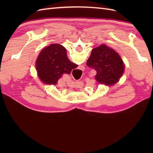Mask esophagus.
<instances>
[{
	"instance_id": "1",
	"label": "esophagus",
	"mask_w": 153,
	"mask_h": 153,
	"mask_svg": "<svg viewBox=\"0 0 153 153\" xmlns=\"http://www.w3.org/2000/svg\"><path fill=\"white\" fill-rule=\"evenodd\" d=\"M79 69L80 70H82V71H84V70H85V66H83V65H82V66H79Z\"/></svg>"
}]
</instances>
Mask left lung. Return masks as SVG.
Listing matches in <instances>:
<instances>
[{
  "label": "left lung",
  "instance_id": "left-lung-1",
  "mask_svg": "<svg viewBox=\"0 0 153 153\" xmlns=\"http://www.w3.org/2000/svg\"><path fill=\"white\" fill-rule=\"evenodd\" d=\"M87 65L96 70L95 79L97 82L109 86L118 82L124 71L122 58L106 45L93 48Z\"/></svg>",
  "mask_w": 153,
  "mask_h": 153
}]
</instances>
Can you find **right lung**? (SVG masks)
<instances>
[{"instance_id":"obj_1","label":"right lung","mask_w":153,"mask_h":153,"mask_svg":"<svg viewBox=\"0 0 153 153\" xmlns=\"http://www.w3.org/2000/svg\"><path fill=\"white\" fill-rule=\"evenodd\" d=\"M35 66L38 76L42 82L48 85H56L63 74H70L77 65L68 59L66 48L56 43L41 51Z\"/></svg>"}]
</instances>
